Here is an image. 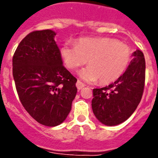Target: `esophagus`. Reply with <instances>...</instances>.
Listing matches in <instances>:
<instances>
[{"label":"esophagus","mask_w":158,"mask_h":158,"mask_svg":"<svg viewBox=\"0 0 158 158\" xmlns=\"http://www.w3.org/2000/svg\"><path fill=\"white\" fill-rule=\"evenodd\" d=\"M76 87L77 89H78V90H80V89H82L84 87V84L82 83L81 81H79V80H78L76 83Z\"/></svg>","instance_id":"1"}]
</instances>
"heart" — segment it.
Instances as JSON below:
<instances>
[{
	"label": "heart",
	"instance_id": "heart-1",
	"mask_svg": "<svg viewBox=\"0 0 158 158\" xmlns=\"http://www.w3.org/2000/svg\"><path fill=\"white\" fill-rule=\"evenodd\" d=\"M64 64L76 69L86 64L89 66L80 70L79 75L88 83L99 79L108 84L122 75L131 60V49L125 43L110 38H82L75 45L65 43L60 50Z\"/></svg>",
	"mask_w": 158,
	"mask_h": 158
}]
</instances>
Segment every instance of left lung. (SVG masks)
<instances>
[{"label":"left lung","instance_id":"1","mask_svg":"<svg viewBox=\"0 0 158 158\" xmlns=\"http://www.w3.org/2000/svg\"><path fill=\"white\" fill-rule=\"evenodd\" d=\"M132 56L127 69L117 80L93 90V111L103 125L113 126L125 121L141 101L145 81L144 56L140 50Z\"/></svg>","mask_w":158,"mask_h":158}]
</instances>
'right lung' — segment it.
Segmentation results:
<instances>
[{
    "label": "right lung",
    "mask_w": 158,
    "mask_h": 158,
    "mask_svg": "<svg viewBox=\"0 0 158 158\" xmlns=\"http://www.w3.org/2000/svg\"><path fill=\"white\" fill-rule=\"evenodd\" d=\"M51 29L28 33L13 56V77L21 103L46 126L66 119L77 94V79L63 65Z\"/></svg>",
    "instance_id": "add662e5"
}]
</instances>
